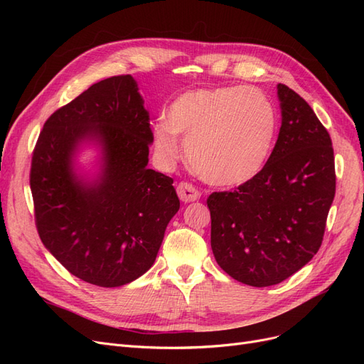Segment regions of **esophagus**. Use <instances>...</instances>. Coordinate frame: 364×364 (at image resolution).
<instances>
[{"label": "esophagus", "mask_w": 364, "mask_h": 364, "mask_svg": "<svg viewBox=\"0 0 364 364\" xmlns=\"http://www.w3.org/2000/svg\"><path fill=\"white\" fill-rule=\"evenodd\" d=\"M178 196H179V199L185 203L200 199V193L197 191L194 186L188 182H181L178 185Z\"/></svg>", "instance_id": "1"}]
</instances>
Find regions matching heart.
<instances>
[{
    "mask_svg": "<svg viewBox=\"0 0 364 364\" xmlns=\"http://www.w3.org/2000/svg\"><path fill=\"white\" fill-rule=\"evenodd\" d=\"M153 123V141L165 162L181 153L215 186L247 183L266 165L277 135V109L253 86L203 87L178 95Z\"/></svg>",
    "mask_w": 364,
    "mask_h": 364,
    "instance_id": "1",
    "label": "heart"
}]
</instances>
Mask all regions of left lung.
I'll use <instances>...</instances> for the list:
<instances>
[{"label": "left lung", "mask_w": 364, "mask_h": 364, "mask_svg": "<svg viewBox=\"0 0 364 364\" xmlns=\"http://www.w3.org/2000/svg\"><path fill=\"white\" fill-rule=\"evenodd\" d=\"M278 98L282 123L264 168L206 200L217 264L252 287L279 284L316 255L336 196L328 130L289 86L278 85Z\"/></svg>", "instance_id": "obj_1"}]
</instances>
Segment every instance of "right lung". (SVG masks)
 <instances>
[{
	"label": "right lung",
	"mask_w": 364,
	"mask_h": 364,
	"mask_svg": "<svg viewBox=\"0 0 364 364\" xmlns=\"http://www.w3.org/2000/svg\"><path fill=\"white\" fill-rule=\"evenodd\" d=\"M83 141L102 149L95 180L73 168ZM151 142L149 112L130 74L87 87L43 124L30 170L38 234L79 279L119 287L155 262L181 202L173 179L147 168Z\"/></svg>",
	"instance_id": "right-lung-1"
}]
</instances>
